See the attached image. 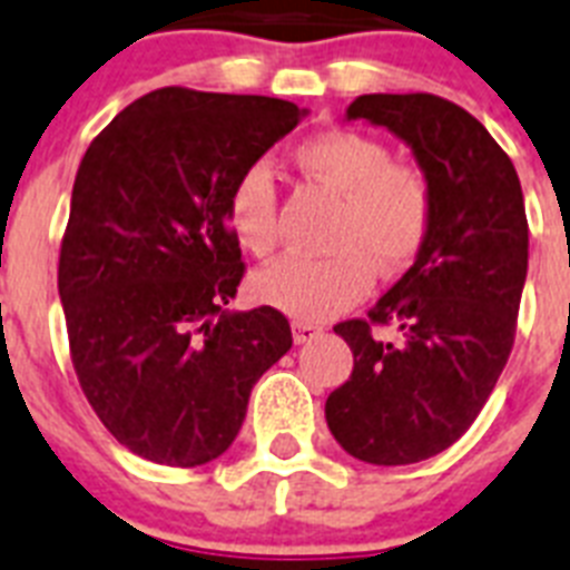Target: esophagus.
<instances>
[{"label": "esophagus", "instance_id": "1", "mask_svg": "<svg viewBox=\"0 0 570 570\" xmlns=\"http://www.w3.org/2000/svg\"><path fill=\"white\" fill-rule=\"evenodd\" d=\"M316 336H322V327L318 325H309V322H293V340L298 342V345L313 342Z\"/></svg>", "mask_w": 570, "mask_h": 570}]
</instances>
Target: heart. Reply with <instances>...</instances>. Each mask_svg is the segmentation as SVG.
<instances>
[{"label": "heart", "mask_w": 570, "mask_h": 570, "mask_svg": "<svg viewBox=\"0 0 570 570\" xmlns=\"http://www.w3.org/2000/svg\"><path fill=\"white\" fill-rule=\"evenodd\" d=\"M301 173L340 196L327 245L289 254L254 275V295L298 322H325L372 289L374 272L395 277L428 243L433 193L421 169L392 164L390 149L363 131L331 128L293 149ZM225 222L245 252L266 257L277 245V193L263 164L245 166L225 198Z\"/></svg>", "instance_id": "obj_1"}]
</instances>
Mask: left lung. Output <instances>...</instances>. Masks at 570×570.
I'll list each match as a JSON object with an SVG mask.
<instances>
[{"mask_svg": "<svg viewBox=\"0 0 570 570\" xmlns=\"http://www.w3.org/2000/svg\"><path fill=\"white\" fill-rule=\"evenodd\" d=\"M345 119L383 125L413 149L433 193L428 243L368 318L333 331L354 372L325 404L333 439L372 465L451 448L492 395L515 342L527 281V213L507 151L469 110L430 92L357 96ZM395 324L397 346L374 341Z\"/></svg>", "mask_w": 570, "mask_h": 570, "instance_id": "obj_1", "label": "left lung"}]
</instances>
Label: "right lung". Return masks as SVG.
<instances>
[{
  "instance_id": "add662e5",
  "label": "right lung",
  "mask_w": 570,
  "mask_h": 570,
  "mask_svg": "<svg viewBox=\"0 0 570 570\" xmlns=\"http://www.w3.org/2000/svg\"><path fill=\"white\" fill-rule=\"evenodd\" d=\"M298 105L164 87L81 157L58 263L69 354L119 445L196 469L228 451L263 372L293 348L275 307L228 309L243 252L225 198Z\"/></svg>"
}]
</instances>
